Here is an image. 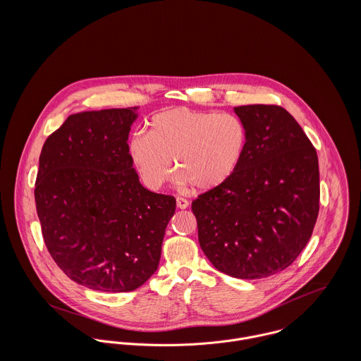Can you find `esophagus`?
Returning a JSON list of instances; mask_svg holds the SVG:
<instances>
[{"instance_id":"1","label":"esophagus","mask_w":361,"mask_h":361,"mask_svg":"<svg viewBox=\"0 0 361 361\" xmlns=\"http://www.w3.org/2000/svg\"><path fill=\"white\" fill-rule=\"evenodd\" d=\"M176 207L180 208V209H185L189 207V202L186 199H182V197H178L176 199Z\"/></svg>"}]
</instances>
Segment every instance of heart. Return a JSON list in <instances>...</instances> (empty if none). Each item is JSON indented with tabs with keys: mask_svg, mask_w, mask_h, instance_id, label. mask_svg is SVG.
Returning a JSON list of instances; mask_svg holds the SVG:
<instances>
[{
	"mask_svg": "<svg viewBox=\"0 0 361 361\" xmlns=\"http://www.w3.org/2000/svg\"><path fill=\"white\" fill-rule=\"evenodd\" d=\"M247 149L245 122L231 112L178 106L155 114L149 135L135 133L129 155L143 182L157 189L173 169L179 182L211 192L228 183Z\"/></svg>",
	"mask_w": 361,
	"mask_h": 361,
	"instance_id": "b5f03b06",
	"label": "heart"
}]
</instances>
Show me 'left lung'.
<instances>
[{
	"instance_id": "1",
	"label": "left lung",
	"mask_w": 361,
	"mask_h": 361,
	"mask_svg": "<svg viewBox=\"0 0 361 361\" xmlns=\"http://www.w3.org/2000/svg\"><path fill=\"white\" fill-rule=\"evenodd\" d=\"M247 149L233 178L192 203L199 243L211 264L240 279L288 268L311 238L319 209L318 157L279 105L233 108Z\"/></svg>"
}]
</instances>
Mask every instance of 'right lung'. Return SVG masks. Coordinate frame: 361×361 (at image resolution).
I'll use <instances>...</instances> for the list:
<instances>
[{
  "mask_svg": "<svg viewBox=\"0 0 361 361\" xmlns=\"http://www.w3.org/2000/svg\"><path fill=\"white\" fill-rule=\"evenodd\" d=\"M137 106L69 115L39 158L35 200L44 243L79 285L130 292L158 268L176 200L142 186L128 137Z\"/></svg>",
  "mask_w": 361,
  "mask_h": 361,
  "instance_id": "right-lung-1",
  "label": "right lung"
}]
</instances>
